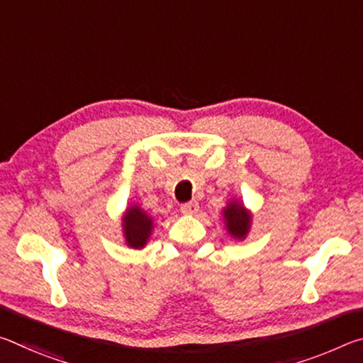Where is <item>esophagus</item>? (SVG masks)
Instances as JSON below:
<instances>
[{
	"mask_svg": "<svg viewBox=\"0 0 363 363\" xmlns=\"http://www.w3.org/2000/svg\"><path fill=\"white\" fill-rule=\"evenodd\" d=\"M199 203L196 201H187V203H182L181 205V211L184 214H195L196 211H199Z\"/></svg>",
	"mask_w": 363,
	"mask_h": 363,
	"instance_id": "34e87169",
	"label": "esophagus"
}]
</instances>
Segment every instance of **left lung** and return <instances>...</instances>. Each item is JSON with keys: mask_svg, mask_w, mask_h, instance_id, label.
Masks as SVG:
<instances>
[{"mask_svg": "<svg viewBox=\"0 0 363 363\" xmlns=\"http://www.w3.org/2000/svg\"><path fill=\"white\" fill-rule=\"evenodd\" d=\"M224 219L225 227L232 237L235 238H245L251 224L250 213L245 210L243 205L238 201H230L229 205L224 208Z\"/></svg>", "mask_w": 363, "mask_h": 363, "instance_id": "8db88e82", "label": "left lung"}]
</instances>
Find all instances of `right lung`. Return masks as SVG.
<instances>
[{"mask_svg":"<svg viewBox=\"0 0 363 363\" xmlns=\"http://www.w3.org/2000/svg\"><path fill=\"white\" fill-rule=\"evenodd\" d=\"M153 220L149 214L140 210L139 206L128 208V211L123 218V229H125V238L128 247L143 248L149 240L152 233Z\"/></svg>","mask_w":363,"mask_h":363,"instance_id":"add662e5","label":"right lung"}]
</instances>
